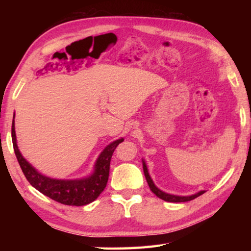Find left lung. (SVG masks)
Segmentation results:
<instances>
[{
	"instance_id": "1",
	"label": "left lung",
	"mask_w": 251,
	"mask_h": 251,
	"mask_svg": "<svg viewBox=\"0 0 251 251\" xmlns=\"http://www.w3.org/2000/svg\"><path fill=\"white\" fill-rule=\"evenodd\" d=\"M143 168H144V174H145V177H146V180L148 182V186H150V188L152 193H154L157 197L163 199V201H171V202H184V201H193V199L197 198L198 196H201V195H202L203 190H201V192H199L197 194L195 195H192V196H175V195H171V194H166L164 192H161L160 189L157 188V187L154 185V182H152L151 178L150 176V174H148V171H147V167H146V164L145 161H143Z\"/></svg>"
}]
</instances>
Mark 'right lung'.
I'll list each match as a JSON object with an SVG mask.
<instances>
[{
  "instance_id": "right-lung-1",
  "label": "right lung",
  "mask_w": 251,
  "mask_h": 251,
  "mask_svg": "<svg viewBox=\"0 0 251 251\" xmlns=\"http://www.w3.org/2000/svg\"><path fill=\"white\" fill-rule=\"evenodd\" d=\"M12 142H13L14 152L21 169L34 188H36L39 192L53 201L64 203V205L84 206L94 201L105 189L108 181L109 165L113 152L122 142H124V139H117L109 144L101 151L96 161L95 171L92 176L75 180L53 179V178L42 175L35 168L32 167L21 155L18 145H16L14 120L12 122Z\"/></svg>"
}]
</instances>
